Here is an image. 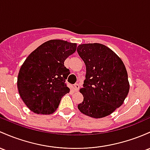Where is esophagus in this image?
Segmentation results:
<instances>
[{"mask_svg":"<svg viewBox=\"0 0 150 150\" xmlns=\"http://www.w3.org/2000/svg\"><path fill=\"white\" fill-rule=\"evenodd\" d=\"M79 88H80V85H79V84L76 83V84H75V85H74V90H75V92H78Z\"/></svg>","mask_w":150,"mask_h":150,"instance_id":"1","label":"esophagus"}]
</instances>
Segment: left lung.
Segmentation results:
<instances>
[{
	"label": "left lung",
	"mask_w": 150,
	"mask_h": 150,
	"mask_svg": "<svg viewBox=\"0 0 150 150\" xmlns=\"http://www.w3.org/2000/svg\"><path fill=\"white\" fill-rule=\"evenodd\" d=\"M86 66L84 99L78 108L93 118L108 116L124 103L129 90L127 72L120 57L100 43L81 44L77 49Z\"/></svg>",
	"instance_id": "obj_1"
}]
</instances>
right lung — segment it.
<instances>
[{
  "label": "right lung",
  "mask_w": 150,
  "mask_h": 150,
  "mask_svg": "<svg viewBox=\"0 0 150 150\" xmlns=\"http://www.w3.org/2000/svg\"><path fill=\"white\" fill-rule=\"evenodd\" d=\"M77 44L50 40L33 51L19 70L17 85L26 106L37 114L53 113L61 98L70 92L65 83L70 74L64 62Z\"/></svg>",
  "instance_id": "obj_1"
}]
</instances>
